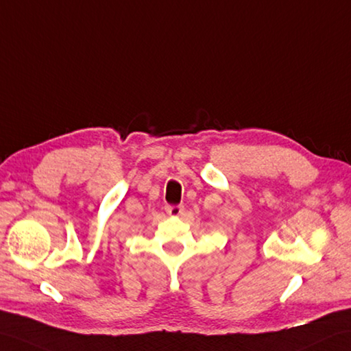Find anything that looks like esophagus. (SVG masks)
Here are the masks:
<instances>
[{
  "instance_id": "34e87169",
  "label": "esophagus",
  "mask_w": 351,
  "mask_h": 351,
  "mask_svg": "<svg viewBox=\"0 0 351 351\" xmlns=\"http://www.w3.org/2000/svg\"><path fill=\"white\" fill-rule=\"evenodd\" d=\"M166 213L170 217H179L184 213V206H178V205H172V206H166Z\"/></svg>"
}]
</instances>
